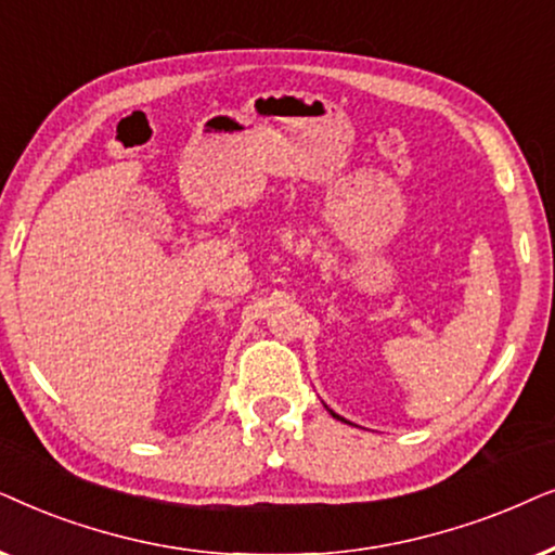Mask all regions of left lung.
<instances>
[{
	"mask_svg": "<svg viewBox=\"0 0 555 555\" xmlns=\"http://www.w3.org/2000/svg\"><path fill=\"white\" fill-rule=\"evenodd\" d=\"M330 413H332V411H330ZM332 416H335V418H339V416H337V413H332ZM339 421H343V418H339Z\"/></svg>",
	"mask_w": 555,
	"mask_h": 555,
	"instance_id": "obj_1",
	"label": "left lung"
}]
</instances>
